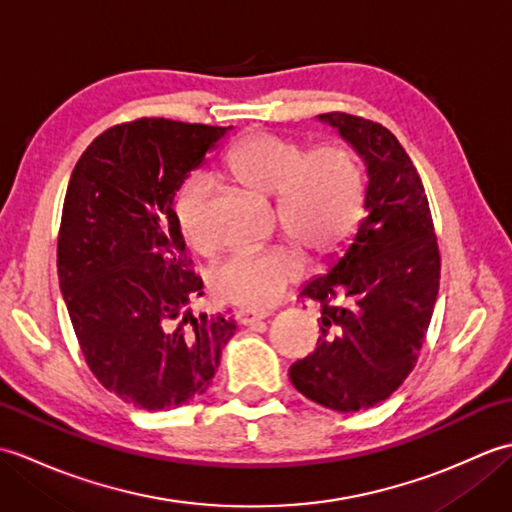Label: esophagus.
<instances>
[{"label": "esophagus", "instance_id": "esophagus-1", "mask_svg": "<svg viewBox=\"0 0 512 512\" xmlns=\"http://www.w3.org/2000/svg\"><path fill=\"white\" fill-rule=\"evenodd\" d=\"M266 317H268L266 312H255V310H237L235 312L237 323H242V325H255L259 321H264Z\"/></svg>", "mask_w": 512, "mask_h": 512}]
</instances>
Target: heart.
<instances>
[{"label": "heart", "mask_w": 512, "mask_h": 512, "mask_svg": "<svg viewBox=\"0 0 512 512\" xmlns=\"http://www.w3.org/2000/svg\"><path fill=\"white\" fill-rule=\"evenodd\" d=\"M226 167L244 187L275 198L281 231L310 262H321L352 235L363 206V173L354 151L323 145L306 154L295 138L257 132L228 151ZM206 180L191 178L178 191L173 215L187 242L204 248L202 211ZM299 275L286 250H237L213 270L211 284L222 299L248 310H268Z\"/></svg>", "instance_id": "heart-1"}]
</instances>
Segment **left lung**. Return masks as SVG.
Instances as JSON below:
<instances>
[{
	"instance_id": "left-lung-1",
	"label": "left lung",
	"mask_w": 512,
	"mask_h": 512,
	"mask_svg": "<svg viewBox=\"0 0 512 512\" xmlns=\"http://www.w3.org/2000/svg\"><path fill=\"white\" fill-rule=\"evenodd\" d=\"M367 167L365 217L325 275L301 288L321 303L317 350L292 363L303 396L332 411L387 400L418 361L440 288V250L422 180L398 138L380 123L330 112Z\"/></svg>"
}]
</instances>
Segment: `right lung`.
I'll return each mask as SVG.
<instances>
[{
  "mask_svg": "<svg viewBox=\"0 0 512 512\" xmlns=\"http://www.w3.org/2000/svg\"><path fill=\"white\" fill-rule=\"evenodd\" d=\"M228 129L114 125L83 151L65 193L57 268L74 334L99 383L140 409L202 396L235 334L226 314H191L202 279L173 215L184 178Z\"/></svg>",
  "mask_w": 512,
  "mask_h": 512,
  "instance_id": "1",
  "label": "right lung"
}]
</instances>
